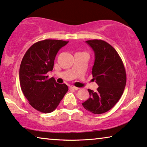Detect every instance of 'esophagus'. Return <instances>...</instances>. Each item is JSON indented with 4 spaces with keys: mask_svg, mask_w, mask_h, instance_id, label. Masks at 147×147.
I'll list each match as a JSON object with an SVG mask.
<instances>
[{
    "mask_svg": "<svg viewBox=\"0 0 147 147\" xmlns=\"http://www.w3.org/2000/svg\"><path fill=\"white\" fill-rule=\"evenodd\" d=\"M70 88L72 89H75V90H78V89H79V88H77V87H75V86H71L70 87Z\"/></svg>",
    "mask_w": 147,
    "mask_h": 147,
    "instance_id": "1",
    "label": "esophagus"
}]
</instances>
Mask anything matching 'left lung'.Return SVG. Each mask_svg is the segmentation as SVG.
<instances>
[{
    "mask_svg": "<svg viewBox=\"0 0 147 147\" xmlns=\"http://www.w3.org/2000/svg\"><path fill=\"white\" fill-rule=\"evenodd\" d=\"M86 43L95 54L92 75L99 88L95 92L88 89L90 96L82 105L94 114L104 113L113 107L122 96L126 85V71L119 55L107 42L91 40Z\"/></svg>",
    "mask_w": 147,
    "mask_h": 147,
    "instance_id": "1",
    "label": "left lung"
}]
</instances>
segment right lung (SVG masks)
<instances>
[{
  "mask_svg": "<svg viewBox=\"0 0 147 147\" xmlns=\"http://www.w3.org/2000/svg\"><path fill=\"white\" fill-rule=\"evenodd\" d=\"M68 42L50 39L38 42L26 51L21 61V89L30 105L42 113H49L56 109L68 91L67 85L58 84L47 76L53 69L57 53Z\"/></svg>",
  "mask_w": 147,
  "mask_h": 147,
  "instance_id": "obj_1",
  "label": "right lung"
}]
</instances>
